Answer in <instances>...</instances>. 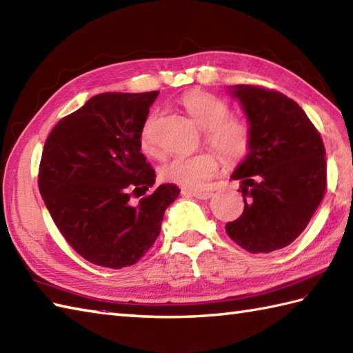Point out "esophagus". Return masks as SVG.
<instances>
[{
	"label": "esophagus",
	"mask_w": 353,
	"mask_h": 353,
	"mask_svg": "<svg viewBox=\"0 0 353 353\" xmlns=\"http://www.w3.org/2000/svg\"><path fill=\"white\" fill-rule=\"evenodd\" d=\"M182 194H185V196H192V197H196L199 200H208V199L212 197V192H209V191H188V190H183Z\"/></svg>",
	"instance_id": "1"
}]
</instances>
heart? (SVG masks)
Listing matches in <instances>:
<instances>
[{"instance_id": "obj_1", "label": "heart", "mask_w": 353, "mask_h": 353, "mask_svg": "<svg viewBox=\"0 0 353 353\" xmlns=\"http://www.w3.org/2000/svg\"><path fill=\"white\" fill-rule=\"evenodd\" d=\"M182 106L201 129L205 141L226 165H236L249 154L252 145L250 125L243 118L230 115V108L219 97L203 91H191L182 99ZM156 115H150L139 133V142L147 154H157L159 148L153 137ZM219 157L212 152L177 154L161 168L163 181L190 190L203 188L219 170Z\"/></svg>"}]
</instances>
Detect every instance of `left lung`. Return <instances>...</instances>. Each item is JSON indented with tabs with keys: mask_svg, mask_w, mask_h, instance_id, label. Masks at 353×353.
Listing matches in <instances>:
<instances>
[{
	"mask_svg": "<svg viewBox=\"0 0 353 353\" xmlns=\"http://www.w3.org/2000/svg\"><path fill=\"white\" fill-rule=\"evenodd\" d=\"M252 145L232 179L241 181L244 211L228 235L250 253L287 247L308 226L326 191L325 145L299 104L273 89L236 85ZM239 191V190H238Z\"/></svg>",
	"mask_w": 353,
	"mask_h": 353,
	"instance_id": "8db88e82",
	"label": "left lung"
}]
</instances>
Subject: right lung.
Instances as JSON below:
<instances>
[{"instance_id":"obj_1","label":"right lung","mask_w":353,"mask_h":353,"mask_svg":"<svg viewBox=\"0 0 353 353\" xmlns=\"http://www.w3.org/2000/svg\"><path fill=\"white\" fill-rule=\"evenodd\" d=\"M159 91L104 92L59 121L45 141L39 191L51 219L81 258L95 265L137 264L161 234L163 212L179 196L154 185L139 133Z\"/></svg>"}]
</instances>
